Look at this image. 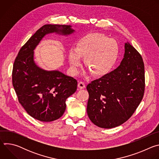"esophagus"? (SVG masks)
Wrapping results in <instances>:
<instances>
[{
    "label": "esophagus",
    "mask_w": 159,
    "mask_h": 159,
    "mask_svg": "<svg viewBox=\"0 0 159 159\" xmlns=\"http://www.w3.org/2000/svg\"><path fill=\"white\" fill-rule=\"evenodd\" d=\"M78 87L79 89H84L85 87V84L82 81H79L78 83Z\"/></svg>",
    "instance_id": "esophagus-1"
}]
</instances>
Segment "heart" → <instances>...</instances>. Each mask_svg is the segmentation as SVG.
I'll return each mask as SVG.
<instances>
[{
  "label": "heart",
  "mask_w": 159,
  "mask_h": 159,
  "mask_svg": "<svg viewBox=\"0 0 159 159\" xmlns=\"http://www.w3.org/2000/svg\"><path fill=\"white\" fill-rule=\"evenodd\" d=\"M120 53L118 42L102 33H90L82 38L76 48L70 50L69 59L75 73L85 57L86 66L97 77L108 74L117 61Z\"/></svg>",
  "instance_id": "obj_1"
}]
</instances>
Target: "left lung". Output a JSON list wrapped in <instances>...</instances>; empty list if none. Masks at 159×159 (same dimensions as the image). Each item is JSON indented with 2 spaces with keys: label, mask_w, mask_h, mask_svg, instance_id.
Returning <instances> with one entry per match:
<instances>
[{
  "label": "left lung",
  "mask_w": 159,
  "mask_h": 159,
  "mask_svg": "<svg viewBox=\"0 0 159 159\" xmlns=\"http://www.w3.org/2000/svg\"><path fill=\"white\" fill-rule=\"evenodd\" d=\"M120 65L87 85V112L95 125L112 128L126 122L141 102L145 92V67L139 52L128 43Z\"/></svg>",
  "instance_id": "1"
}]
</instances>
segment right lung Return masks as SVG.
<instances>
[{
  "label": "right lung",
  "instance_id": "obj_1",
  "mask_svg": "<svg viewBox=\"0 0 159 159\" xmlns=\"http://www.w3.org/2000/svg\"><path fill=\"white\" fill-rule=\"evenodd\" d=\"M74 31L70 25H44L21 47L15 59L13 87L19 103L36 120L50 122L60 118L66 99L76 91L77 81L59 71L40 69L34 61L33 51L45 34L56 32L66 35Z\"/></svg>",
  "mask_w": 159,
  "mask_h": 159
}]
</instances>
